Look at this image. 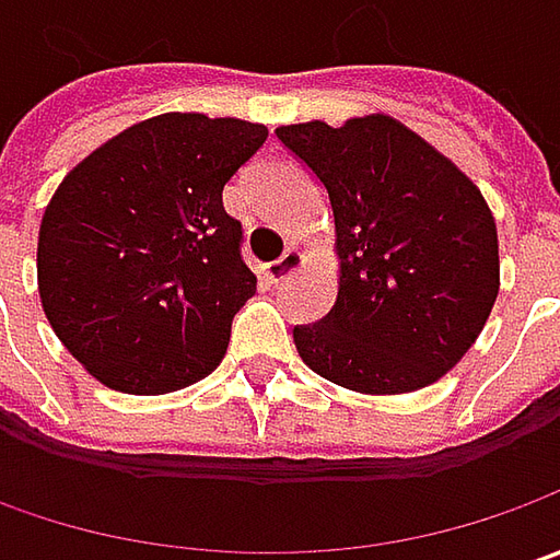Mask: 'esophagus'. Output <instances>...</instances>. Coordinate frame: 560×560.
<instances>
[{
	"mask_svg": "<svg viewBox=\"0 0 560 560\" xmlns=\"http://www.w3.org/2000/svg\"><path fill=\"white\" fill-rule=\"evenodd\" d=\"M302 261H305V255H302L299 248H287V252H283V258H277V261H270L268 265L270 283H280V280H287L292 270L302 268Z\"/></svg>",
	"mask_w": 560,
	"mask_h": 560,
	"instance_id": "34e87169",
	"label": "esophagus"
}]
</instances>
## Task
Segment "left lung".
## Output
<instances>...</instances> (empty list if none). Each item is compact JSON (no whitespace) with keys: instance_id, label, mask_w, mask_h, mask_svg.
<instances>
[{"instance_id":"1","label":"left lung","mask_w":560,"mask_h":560,"mask_svg":"<svg viewBox=\"0 0 560 560\" xmlns=\"http://www.w3.org/2000/svg\"><path fill=\"white\" fill-rule=\"evenodd\" d=\"M277 140L324 186L339 292L292 327L314 374L371 396L411 393L452 371L499 295V240L480 189L386 115L290 124Z\"/></svg>"}]
</instances>
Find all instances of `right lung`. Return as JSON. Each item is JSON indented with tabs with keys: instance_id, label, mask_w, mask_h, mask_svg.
Wrapping results in <instances>:
<instances>
[{
	"instance_id": "obj_1",
	"label": "right lung",
	"mask_w": 560,
	"mask_h": 560,
	"mask_svg": "<svg viewBox=\"0 0 560 560\" xmlns=\"http://www.w3.org/2000/svg\"><path fill=\"white\" fill-rule=\"evenodd\" d=\"M268 127L159 115L118 133L55 189L39 224L43 312L105 386L162 396L211 374L255 292L226 180Z\"/></svg>"
}]
</instances>
